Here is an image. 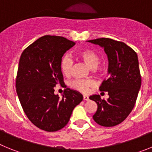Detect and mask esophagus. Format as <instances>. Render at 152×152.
<instances>
[{
  "instance_id": "obj_1",
  "label": "esophagus",
  "mask_w": 152,
  "mask_h": 152,
  "mask_svg": "<svg viewBox=\"0 0 152 152\" xmlns=\"http://www.w3.org/2000/svg\"><path fill=\"white\" fill-rule=\"evenodd\" d=\"M83 99H84V100H89V97H88L87 95H84V96H83Z\"/></svg>"
}]
</instances>
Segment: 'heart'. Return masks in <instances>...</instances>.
Instances as JSON below:
<instances>
[{"instance_id": "1", "label": "heart", "mask_w": 152, "mask_h": 152, "mask_svg": "<svg viewBox=\"0 0 152 152\" xmlns=\"http://www.w3.org/2000/svg\"><path fill=\"white\" fill-rule=\"evenodd\" d=\"M77 58L81 60L92 69H95L100 63V58L96 52L89 49H84L78 51L75 53ZM73 61L68 56H64L61 58L60 62V69L61 73L64 76H70L72 73V68ZM71 87L81 93L89 92L90 89L94 86V83L91 80H75L70 84Z\"/></svg>"}]
</instances>
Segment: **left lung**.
Segmentation results:
<instances>
[{"label": "left lung", "instance_id": "left-lung-1", "mask_svg": "<svg viewBox=\"0 0 152 152\" xmlns=\"http://www.w3.org/2000/svg\"><path fill=\"white\" fill-rule=\"evenodd\" d=\"M87 42L102 47L108 58V78L103 80L100 91L108 92L109 98L102 100L97 94L89 96L97 104L93 119L102 126H116L132 112L140 90L142 80L138 56L124 42L112 39Z\"/></svg>", "mask_w": 152, "mask_h": 152}]
</instances>
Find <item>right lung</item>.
Here are the masks:
<instances>
[{
  "instance_id": "add662e5",
  "label": "right lung",
  "mask_w": 152,
  "mask_h": 152,
  "mask_svg": "<svg viewBox=\"0 0 152 152\" xmlns=\"http://www.w3.org/2000/svg\"><path fill=\"white\" fill-rule=\"evenodd\" d=\"M75 44L62 36H45L23 52L19 61L16 88L24 113L40 129L56 132L66 126L83 95L64 90L61 98L54 94L64 83L60 69L63 55Z\"/></svg>"
}]
</instances>
